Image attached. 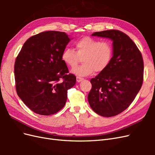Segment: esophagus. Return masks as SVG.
<instances>
[{"label":"esophagus","mask_w":155,"mask_h":155,"mask_svg":"<svg viewBox=\"0 0 155 155\" xmlns=\"http://www.w3.org/2000/svg\"><path fill=\"white\" fill-rule=\"evenodd\" d=\"M83 79H83V78H81V77H79V76L76 77V80H77L78 82H81V81L83 80Z\"/></svg>","instance_id":"1"}]
</instances>
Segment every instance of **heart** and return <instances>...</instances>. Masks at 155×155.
<instances>
[{
    "instance_id": "b5f03b06",
    "label": "heart",
    "mask_w": 155,
    "mask_h": 155,
    "mask_svg": "<svg viewBox=\"0 0 155 155\" xmlns=\"http://www.w3.org/2000/svg\"><path fill=\"white\" fill-rule=\"evenodd\" d=\"M76 50L67 48L62 53L63 61L73 68L80 58L84 64L73 68L72 73L79 76H87L95 71L101 72L109 66L112 57V47L107 41H100L91 37H84L75 43Z\"/></svg>"
}]
</instances>
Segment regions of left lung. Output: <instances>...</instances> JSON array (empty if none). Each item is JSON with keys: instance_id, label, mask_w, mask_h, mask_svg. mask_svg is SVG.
Masks as SVG:
<instances>
[{"instance_id": "8db88e82", "label": "left lung", "mask_w": 155, "mask_h": 155, "mask_svg": "<svg viewBox=\"0 0 155 155\" xmlns=\"http://www.w3.org/2000/svg\"><path fill=\"white\" fill-rule=\"evenodd\" d=\"M92 36L111 39L113 55L108 67L91 79L88 101L97 114L114 116L129 107L142 87V55L133 40L121 31H97Z\"/></svg>"}]
</instances>
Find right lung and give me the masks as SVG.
Here are the masks:
<instances>
[{"label":"right lung","instance_id":"add662e5","mask_svg":"<svg viewBox=\"0 0 155 155\" xmlns=\"http://www.w3.org/2000/svg\"><path fill=\"white\" fill-rule=\"evenodd\" d=\"M70 39L64 32L48 31L28 39L14 66L17 94L35 113L49 116L62 109L76 78L68 74L61 55Z\"/></svg>","mask_w":155,"mask_h":155}]
</instances>
